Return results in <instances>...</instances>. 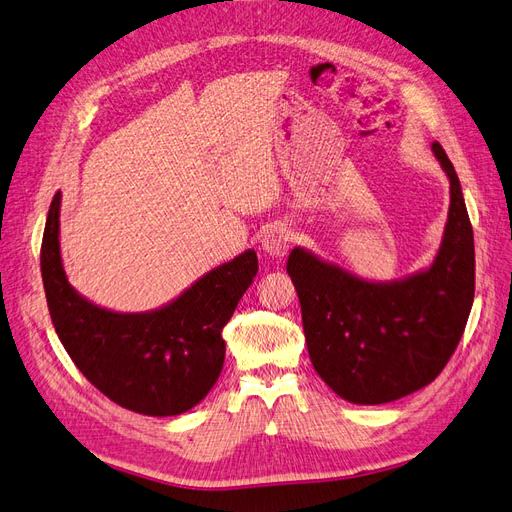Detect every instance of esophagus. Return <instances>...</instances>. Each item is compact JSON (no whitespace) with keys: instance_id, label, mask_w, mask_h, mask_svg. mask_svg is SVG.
Wrapping results in <instances>:
<instances>
[{"instance_id":"1","label":"esophagus","mask_w":512,"mask_h":512,"mask_svg":"<svg viewBox=\"0 0 512 512\" xmlns=\"http://www.w3.org/2000/svg\"><path fill=\"white\" fill-rule=\"evenodd\" d=\"M290 233L284 224H271L262 231V250L273 258H281L290 248Z\"/></svg>"}]
</instances>
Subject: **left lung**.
<instances>
[{"instance_id":"1","label":"left lung","mask_w":512,"mask_h":512,"mask_svg":"<svg viewBox=\"0 0 512 512\" xmlns=\"http://www.w3.org/2000/svg\"><path fill=\"white\" fill-rule=\"evenodd\" d=\"M449 178V216L428 269L392 281L362 279L294 248L288 275L301 301L313 368L334 394L383 404L432 383L460 343L474 301V239L457 173L432 144Z\"/></svg>"}]
</instances>
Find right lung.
<instances>
[{
  "mask_svg": "<svg viewBox=\"0 0 512 512\" xmlns=\"http://www.w3.org/2000/svg\"><path fill=\"white\" fill-rule=\"evenodd\" d=\"M61 192L42 239V281L59 339L99 392L129 411L171 417L199 404L224 364L222 328L258 273L254 250L211 269L171 303L120 313L88 301L69 284L59 243Z\"/></svg>",
  "mask_w": 512,
  "mask_h": 512,
  "instance_id": "right-lung-1",
  "label": "right lung"
}]
</instances>
